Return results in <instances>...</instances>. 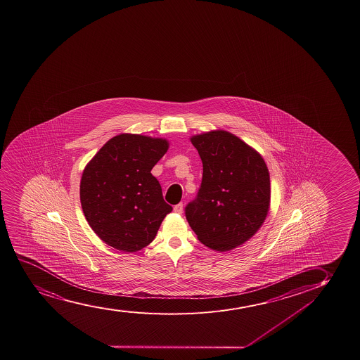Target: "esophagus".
<instances>
[{
  "mask_svg": "<svg viewBox=\"0 0 360 360\" xmlns=\"http://www.w3.org/2000/svg\"><path fill=\"white\" fill-rule=\"evenodd\" d=\"M182 210H184V204L179 203L176 205H174V212H176V214H181Z\"/></svg>",
  "mask_w": 360,
  "mask_h": 360,
  "instance_id": "34e87169",
  "label": "esophagus"
}]
</instances>
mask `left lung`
<instances>
[{
  "label": "left lung",
  "instance_id": "1",
  "mask_svg": "<svg viewBox=\"0 0 360 360\" xmlns=\"http://www.w3.org/2000/svg\"><path fill=\"white\" fill-rule=\"evenodd\" d=\"M203 163V178L186 219L197 238L215 252H229L252 238L271 203L269 172L255 148L226 130L191 136Z\"/></svg>",
  "mask_w": 360,
  "mask_h": 360
}]
</instances>
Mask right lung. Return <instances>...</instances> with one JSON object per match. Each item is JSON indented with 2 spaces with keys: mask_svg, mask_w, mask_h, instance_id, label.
<instances>
[{
  "mask_svg": "<svg viewBox=\"0 0 360 360\" xmlns=\"http://www.w3.org/2000/svg\"><path fill=\"white\" fill-rule=\"evenodd\" d=\"M169 141L141 134L116 135L83 170L79 198L91 230L117 250L148 247L173 208L151 174Z\"/></svg>",
  "mask_w": 360,
  "mask_h": 360,
  "instance_id": "add662e5",
  "label": "right lung"
}]
</instances>
